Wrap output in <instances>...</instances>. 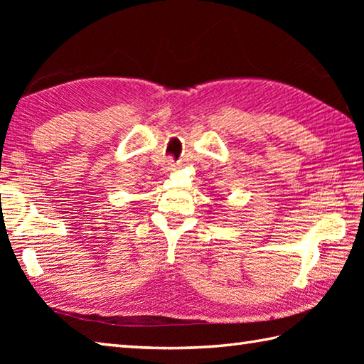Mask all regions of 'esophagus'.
I'll use <instances>...</instances> for the list:
<instances>
[{"mask_svg": "<svg viewBox=\"0 0 364 364\" xmlns=\"http://www.w3.org/2000/svg\"><path fill=\"white\" fill-rule=\"evenodd\" d=\"M175 162H173V159H167L166 161V164H164V172L166 173H172L173 170H175Z\"/></svg>", "mask_w": 364, "mask_h": 364, "instance_id": "34e87169", "label": "esophagus"}]
</instances>
